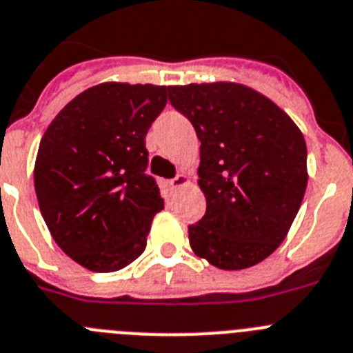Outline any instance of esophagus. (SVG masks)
I'll list each match as a JSON object with an SVG mask.
<instances>
[{"instance_id": "34e87169", "label": "esophagus", "mask_w": 353, "mask_h": 353, "mask_svg": "<svg viewBox=\"0 0 353 353\" xmlns=\"http://www.w3.org/2000/svg\"><path fill=\"white\" fill-rule=\"evenodd\" d=\"M188 183V177L184 176V174H177L176 177H174V179H170V186H172L174 190H177V188H181V186H184V184Z\"/></svg>"}]
</instances>
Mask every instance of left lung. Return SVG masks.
<instances>
[{
  "instance_id": "8db88e82",
  "label": "left lung",
  "mask_w": 353,
  "mask_h": 353,
  "mask_svg": "<svg viewBox=\"0 0 353 353\" xmlns=\"http://www.w3.org/2000/svg\"><path fill=\"white\" fill-rule=\"evenodd\" d=\"M200 141L205 214L190 246L225 271L252 268L283 243L307 184L306 142L269 98L234 82L170 85Z\"/></svg>"
}]
</instances>
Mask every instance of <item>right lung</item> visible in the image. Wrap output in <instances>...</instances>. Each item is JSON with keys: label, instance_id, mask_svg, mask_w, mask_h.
I'll return each mask as SVG.
<instances>
[{"label": "right lung", "instance_id": "add662e5", "mask_svg": "<svg viewBox=\"0 0 353 353\" xmlns=\"http://www.w3.org/2000/svg\"><path fill=\"white\" fill-rule=\"evenodd\" d=\"M165 85L105 82L54 117L34 163L43 220L63 252L94 272H114L142 255L163 209L145 174V135L167 103Z\"/></svg>", "mask_w": 353, "mask_h": 353}]
</instances>
